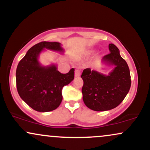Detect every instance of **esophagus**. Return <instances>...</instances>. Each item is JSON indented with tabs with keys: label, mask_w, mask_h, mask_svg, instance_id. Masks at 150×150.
<instances>
[{
	"label": "esophagus",
	"mask_w": 150,
	"mask_h": 150,
	"mask_svg": "<svg viewBox=\"0 0 150 150\" xmlns=\"http://www.w3.org/2000/svg\"><path fill=\"white\" fill-rule=\"evenodd\" d=\"M80 74H81V72L80 70L77 69L76 70H75V77H80Z\"/></svg>",
	"instance_id": "obj_1"
}]
</instances>
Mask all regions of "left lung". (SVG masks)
Masks as SVG:
<instances>
[{
  "label": "left lung",
  "mask_w": 150,
  "mask_h": 150,
  "mask_svg": "<svg viewBox=\"0 0 150 150\" xmlns=\"http://www.w3.org/2000/svg\"><path fill=\"white\" fill-rule=\"evenodd\" d=\"M110 53L102 58V63L114 65L108 75L86 68L81 77L84 84L82 99L86 106L96 111H104L118 106L130 88L131 79L126 61L120 56L119 49L114 44L108 45Z\"/></svg>",
  "instance_id": "left-lung-1"
}]
</instances>
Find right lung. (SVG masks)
I'll use <instances>...</instances> for the list:
<instances>
[{"label": "right lung", "instance_id": "obj_1", "mask_svg": "<svg viewBox=\"0 0 150 150\" xmlns=\"http://www.w3.org/2000/svg\"><path fill=\"white\" fill-rule=\"evenodd\" d=\"M44 49L63 52L58 42L38 43L29 49L16 70L19 95L26 104L39 112H48L59 106L63 99L62 89L73 80L75 74L74 68L63 74L56 65L42 66L38 58Z\"/></svg>", "mask_w": 150, "mask_h": 150}]
</instances>
